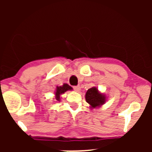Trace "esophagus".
Listing matches in <instances>:
<instances>
[{"label": "esophagus", "mask_w": 152, "mask_h": 152, "mask_svg": "<svg viewBox=\"0 0 152 152\" xmlns=\"http://www.w3.org/2000/svg\"><path fill=\"white\" fill-rule=\"evenodd\" d=\"M74 89L76 91H80V90H81V87H80L79 86H74Z\"/></svg>", "instance_id": "34e87169"}]
</instances>
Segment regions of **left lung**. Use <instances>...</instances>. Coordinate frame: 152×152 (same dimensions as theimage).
Wrapping results in <instances>:
<instances>
[{"instance_id": "1", "label": "left lung", "mask_w": 152, "mask_h": 152, "mask_svg": "<svg viewBox=\"0 0 152 152\" xmlns=\"http://www.w3.org/2000/svg\"><path fill=\"white\" fill-rule=\"evenodd\" d=\"M86 101L91 105V108H96L101 106L106 102V97L104 94L99 93L97 88L92 87L86 91Z\"/></svg>"}]
</instances>
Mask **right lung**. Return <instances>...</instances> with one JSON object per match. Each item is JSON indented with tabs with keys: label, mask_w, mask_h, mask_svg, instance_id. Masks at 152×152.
Masks as SVG:
<instances>
[{
	"label": "right lung",
	"mask_w": 152,
	"mask_h": 152,
	"mask_svg": "<svg viewBox=\"0 0 152 152\" xmlns=\"http://www.w3.org/2000/svg\"><path fill=\"white\" fill-rule=\"evenodd\" d=\"M72 87L69 86L67 83H64V85L61 86H57L56 87V91L55 92L56 95V99L57 101H60V95L62 94H64L66 91L69 90H72Z\"/></svg>",
	"instance_id": "obj_1"
}]
</instances>
